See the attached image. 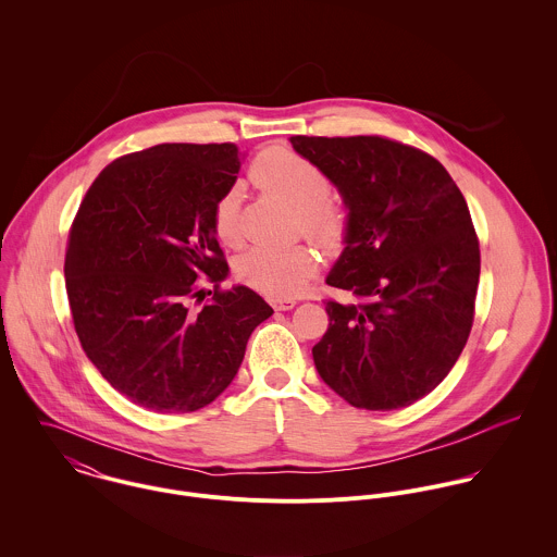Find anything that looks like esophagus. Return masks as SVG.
<instances>
[{
	"mask_svg": "<svg viewBox=\"0 0 557 557\" xmlns=\"http://www.w3.org/2000/svg\"><path fill=\"white\" fill-rule=\"evenodd\" d=\"M270 305L276 309V311H292L298 302L294 298H272Z\"/></svg>",
	"mask_w": 557,
	"mask_h": 557,
	"instance_id": "1",
	"label": "esophagus"
}]
</instances>
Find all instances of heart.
<instances>
[{"instance_id": "heart-1", "label": "heart", "mask_w": 557, "mask_h": 557, "mask_svg": "<svg viewBox=\"0 0 557 557\" xmlns=\"http://www.w3.org/2000/svg\"><path fill=\"white\" fill-rule=\"evenodd\" d=\"M250 180L274 199L298 212L305 236L325 250L341 246L347 230L345 210L330 197L327 175L294 152L272 148L259 154L250 166ZM216 238L238 246L239 195L236 188L223 193L212 210ZM318 255L309 246L270 248L252 246L238 259V276L250 287L268 296H294L318 272Z\"/></svg>"}]
</instances>
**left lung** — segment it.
Listing matches in <instances>:
<instances>
[{"mask_svg":"<svg viewBox=\"0 0 557 557\" xmlns=\"http://www.w3.org/2000/svg\"><path fill=\"white\" fill-rule=\"evenodd\" d=\"M289 141L349 210L325 283L354 300L325 302L318 373L358 409L407 407L450 373L474 323L480 248L466 197L440 160L386 137Z\"/></svg>","mask_w":557,"mask_h":557,"instance_id":"left-lung-1","label":"left lung"}]
</instances>
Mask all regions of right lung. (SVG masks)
I'll use <instances>...</instances> for the list:
<instances>
[{
    "label": "right lung",
    "instance_id": "obj_1",
    "mask_svg": "<svg viewBox=\"0 0 557 557\" xmlns=\"http://www.w3.org/2000/svg\"><path fill=\"white\" fill-rule=\"evenodd\" d=\"M239 160L234 144H160L107 164L81 201L64 261L73 323L91 364L139 407L210 405L274 313L244 285L219 289L230 265L212 210Z\"/></svg>",
    "mask_w": 557,
    "mask_h": 557
}]
</instances>
